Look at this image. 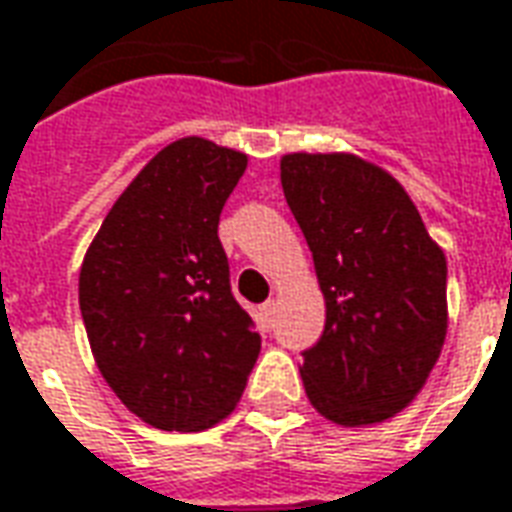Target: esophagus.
Listing matches in <instances>:
<instances>
[{
  "label": "esophagus",
  "instance_id": "obj_1",
  "mask_svg": "<svg viewBox=\"0 0 512 512\" xmlns=\"http://www.w3.org/2000/svg\"><path fill=\"white\" fill-rule=\"evenodd\" d=\"M276 309H278V303L270 298V301H264L262 306H259V317H262V323L264 326H270L273 320H276Z\"/></svg>",
  "mask_w": 512,
  "mask_h": 512
}]
</instances>
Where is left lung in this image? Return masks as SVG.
I'll use <instances>...</instances> for the list:
<instances>
[{
    "label": "left lung",
    "mask_w": 512,
    "mask_h": 512,
    "mask_svg": "<svg viewBox=\"0 0 512 512\" xmlns=\"http://www.w3.org/2000/svg\"><path fill=\"white\" fill-rule=\"evenodd\" d=\"M281 186L315 259L326 326L303 351L323 418L379 424L421 393L446 340V256L404 186L351 153H290Z\"/></svg>",
    "instance_id": "1"
}]
</instances>
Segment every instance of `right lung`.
<instances>
[{"label":"right lung","mask_w":512,"mask_h":512,"mask_svg":"<svg viewBox=\"0 0 512 512\" xmlns=\"http://www.w3.org/2000/svg\"><path fill=\"white\" fill-rule=\"evenodd\" d=\"M248 155L186 136L130 181L80 267L102 379L144 424L200 432L231 415L262 337L231 292L217 225Z\"/></svg>","instance_id":"right-lung-1"}]
</instances>
